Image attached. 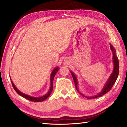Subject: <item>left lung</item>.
I'll return each instance as SVG.
<instances>
[{
    "mask_svg": "<svg viewBox=\"0 0 127 127\" xmlns=\"http://www.w3.org/2000/svg\"><path fill=\"white\" fill-rule=\"evenodd\" d=\"M110 48H111V50L112 52V55H113L112 59H113V64H114V69H113V71L112 72V73L111 74V75H110V76H109L108 79H107V80L106 81V82H105L101 91L99 93L96 94V95H93V96H86L81 93L79 88V82H78V80H77L76 75L75 74L74 72H73L71 70H70V71L71 74L72 78H73L75 84V87H76V88L77 91H78V92L80 93L81 95H82V96H85L88 99H91L96 98H98V97H100L104 95L105 94H106V93L108 92L111 90L112 87V86H114V83L116 82V81L117 79L118 76V74H119V62H118V59L116 56V50L115 47L111 45V43H110Z\"/></svg>",
    "mask_w": 127,
    "mask_h": 127,
    "instance_id": "obj_1",
    "label": "left lung"
}]
</instances>
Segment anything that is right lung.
Instances as JSON below:
<instances>
[{"instance_id":"add662e5","label":"right lung","mask_w":127,"mask_h":127,"mask_svg":"<svg viewBox=\"0 0 127 127\" xmlns=\"http://www.w3.org/2000/svg\"><path fill=\"white\" fill-rule=\"evenodd\" d=\"M59 69V66H57V67H55V68L53 69V70H52V72H51V76H50V87L49 90H48V91L45 94V95H42L41 96H38V97L32 96L29 95H28V94H26L25 93H23L22 92H21L19 91L18 89L17 88V87H16L15 85H14V83H13L12 81L11 80V79L10 77V78L11 81V83H12V85L13 88H14V90H15V91L19 94V95H21V96L23 97V98H26V99H28V100L32 101H34V102H41V101L45 100H46L50 96V94H51V92H52V91L53 90V83L54 77H55V75L56 74L57 72V71H58Z\"/></svg>"}]
</instances>
